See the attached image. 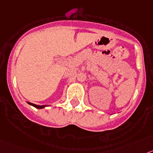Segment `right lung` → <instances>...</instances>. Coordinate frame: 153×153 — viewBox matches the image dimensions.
Returning a JSON list of instances; mask_svg holds the SVG:
<instances>
[{
	"label": "right lung",
	"mask_w": 153,
	"mask_h": 153,
	"mask_svg": "<svg viewBox=\"0 0 153 153\" xmlns=\"http://www.w3.org/2000/svg\"><path fill=\"white\" fill-rule=\"evenodd\" d=\"M27 103H28L29 105H30L34 106V107H35V108H45V106H47V105H37L33 104V103H30V102H27Z\"/></svg>",
	"instance_id": "obj_1"
}]
</instances>
